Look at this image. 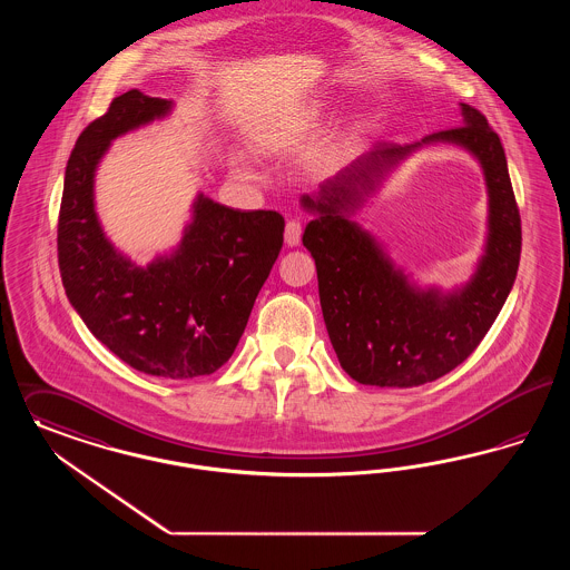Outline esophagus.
Instances as JSON below:
<instances>
[{
    "instance_id": "34e87169",
    "label": "esophagus",
    "mask_w": 570,
    "mask_h": 570,
    "mask_svg": "<svg viewBox=\"0 0 570 570\" xmlns=\"http://www.w3.org/2000/svg\"><path fill=\"white\" fill-rule=\"evenodd\" d=\"M301 225L296 223V220H288L286 223V228H284V242H286V246L288 248H295L301 244Z\"/></svg>"
}]
</instances>
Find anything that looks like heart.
Here are the masks:
<instances>
[{
    "instance_id": "obj_1",
    "label": "heart",
    "mask_w": 570,
    "mask_h": 570,
    "mask_svg": "<svg viewBox=\"0 0 570 570\" xmlns=\"http://www.w3.org/2000/svg\"><path fill=\"white\" fill-rule=\"evenodd\" d=\"M286 136H288V129H275V131H272L269 136H267V139L263 141V146L265 148H272V146H277V144H282V139H286ZM239 160L235 159V165H237Z\"/></svg>"
}]
</instances>
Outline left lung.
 Returning a JSON list of instances; mask_svg holds the SVG:
<instances>
[{
    "mask_svg": "<svg viewBox=\"0 0 570 570\" xmlns=\"http://www.w3.org/2000/svg\"><path fill=\"white\" fill-rule=\"evenodd\" d=\"M462 125L407 146L375 144L301 205L314 220L303 246L318 272L320 305L343 371L365 386L413 387L471 356L513 288L522 227L501 139L485 116L460 104ZM458 145L479 160L489 190V233L476 272L462 287H420L353 216L386 176L424 145Z\"/></svg>",
    "mask_w": 570,
    "mask_h": 570,
    "instance_id": "left-lung-1",
    "label": "left lung"
}]
</instances>
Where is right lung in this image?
Wrapping results in <instances>:
<instances>
[{"instance_id":"right-lung-1","label":"right lung","mask_w":570,"mask_h":570,"mask_svg":"<svg viewBox=\"0 0 570 570\" xmlns=\"http://www.w3.org/2000/svg\"><path fill=\"white\" fill-rule=\"evenodd\" d=\"M174 112V101L127 91L80 134L66 167L59 269L71 307L92 335L137 371L167 380L227 363L284 244L277 212H239L197 193L183 239L137 265L95 209V176L116 137Z\"/></svg>"}]
</instances>
